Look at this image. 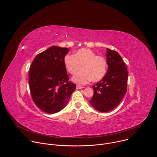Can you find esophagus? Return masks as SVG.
I'll list each match as a JSON object with an SVG mask.
<instances>
[{
    "instance_id": "obj_1",
    "label": "esophagus",
    "mask_w": 157,
    "mask_h": 157,
    "mask_svg": "<svg viewBox=\"0 0 157 157\" xmlns=\"http://www.w3.org/2000/svg\"><path fill=\"white\" fill-rule=\"evenodd\" d=\"M82 88H83L82 86H81L80 85H76V89H82Z\"/></svg>"
}]
</instances>
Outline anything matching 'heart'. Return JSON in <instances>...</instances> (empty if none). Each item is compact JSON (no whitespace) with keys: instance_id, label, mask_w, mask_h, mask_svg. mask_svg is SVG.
I'll list each match as a JSON object with an SVG mask.
<instances>
[{"instance_id":"obj_1","label":"heart","mask_w":157,"mask_h":157,"mask_svg":"<svg viewBox=\"0 0 157 157\" xmlns=\"http://www.w3.org/2000/svg\"><path fill=\"white\" fill-rule=\"evenodd\" d=\"M64 64L66 70L74 75L79 72L82 66V71L73 78L79 84H86L89 81L98 82L105 75L107 63L106 59L89 48H81L75 54H67L64 57Z\"/></svg>"}]
</instances>
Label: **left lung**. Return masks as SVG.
<instances>
[{
    "instance_id": "obj_1",
    "label": "left lung",
    "mask_w": 157,
    "mask_h": 157,
    "mask_svg": "<svg viewBox=\"0 0 157 157\" xmlns=\"http://www.w3.org/2000/svg\"><path fill=\"white\" fill-rule=\"evenodd\" d=\"M108 70L105 76L93 86L94 95L89 101L96 110L102 113L115 109L127 92L128 72L121 55L107 48Z\"/></svg>"
}]
</instances>
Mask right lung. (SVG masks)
<instances>
[{"instance_id": "1", "label": "right lung", "mask_w": 157, "mask_h": 157, "mask_svg": "<svg viewBox=\"0 0 157 157\" xmlns=\"http://www.w3.org/2000/svg\"><path fill=\"white\" fill-rule=\"evenodd\" d=\"M69 49L52 46L38 54L29 73L31 96L41 110L54 114L68 104L76 84L69 81L64 57Z\"/></svg>"}]
</instances>
